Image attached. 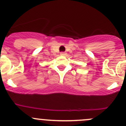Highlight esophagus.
I'll return each mask as SVG.
<instances>
[{"label":"esophagus","mask_w":126,"mask_h":126,"mask_svg":"<svg viewBox=\"0 0 126 126\" xmlns=\"http://www.w3.org/2000/svg\"><path fill=\"white\" fill-rule=\"evenodd\" d=\"M66 55V53L65 52H61L60 53V55H63V56H64Z\"/></svg>","instance_id":"esophagus-1"}]
</instances>
